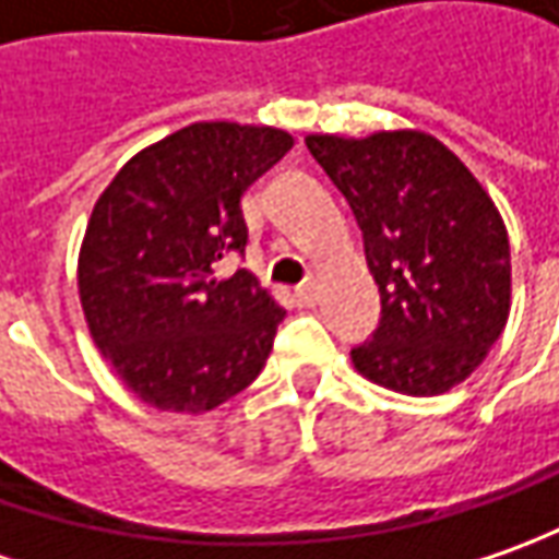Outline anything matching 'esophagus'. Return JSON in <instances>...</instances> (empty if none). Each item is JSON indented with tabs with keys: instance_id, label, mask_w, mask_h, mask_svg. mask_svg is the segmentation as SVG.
<instances>
[{
	"instance_id": "1",
	"label": "esophagus",
	"mask_w": 559,
	"mask_h": 559,
	"mask_svg": "<svg viewBox=\"0 0 559 559\" xmlns=\"http://www.w3.org/2000/svg\"><path fill=\"white\" fill-rule=\"evenodd\" d=\"M318 299V287L312 281H306V284H299L297 287V302L299 306H316Z\"/></svg>"
}]
</instances>
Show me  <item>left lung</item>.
<instances>
[{
  "label": "left lung",
  "instance_id": "left-lung-1",
  "mask_svg": "<svg viewBox=\"0 0 559 559\" xmlns=\"http://www.w3.org/2000/svg\"><path fill=\"white\" fill-rule=\"evenodd\" d=\"M309 154L356 213L380 290L361 374L405 395H439L471 377L510 312V243L467 166L424 132L309 135Z\"/></svg>",
  "mask_w": 559,
  "mask_h": 559
}]
</instances>
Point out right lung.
<instances>
[{"label": "right lung", "mask_w": 559, "mask_h": 559, "mask_svg": "<svg viewBox=\"0 0 559 559\" xmlns=\"http://www.w3.org/2000/svg\"><path fill=\"white\" fill-rule=\"evenodd\" d=\"M294 147L281 129L191 123L145 147L98 198L80 299L102 356L160 412L201 414L262 371L284 309L247 269L241 198Z\"/></svg>", "instance_id": "right-lung-1"}]
</instances>
